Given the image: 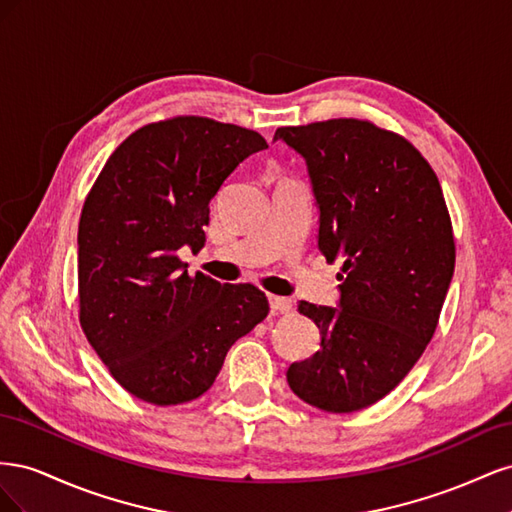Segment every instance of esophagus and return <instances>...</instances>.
Returning <instances> with one entry per match:
<instances>
[{"label":"esophagus","mask_w":512,"mask_h":512,"mask_svg":"<svg viewBox=\"0 0 512 512\" xmlns=\"http://www.w3.org/2000/svg\"><path fill=\"white\" fill-rule=\"evenodd\" d=\"M269 305H271V309H273L275 314H290L292 309H294V305H292L290 299H286V297H275V294H269Z\"/></svg>","instance_id":"1"}]
</instances>
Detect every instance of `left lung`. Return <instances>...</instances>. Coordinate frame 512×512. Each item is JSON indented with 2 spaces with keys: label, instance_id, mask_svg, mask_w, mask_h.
<instances>
[{
  "label": "left lung",
  "instance_id": "1",
  "mask_svg": "<svg viewBox=\"0 0 512 512\" xmlns=\"http://www.w3.org/2000/svg\"><path fill=\"white\" fill-rule=\"evenodd\" d=\"M301 153L320 209L318 247L337 273L339 307L301 301L320 350L292 363V393L324 412L376 404L421 359L455 271L440 181L412 143L365 119L277 128Z\"/></svg>",
  "mask_w": 512,
  "mask_h": 512
}]
</instances>
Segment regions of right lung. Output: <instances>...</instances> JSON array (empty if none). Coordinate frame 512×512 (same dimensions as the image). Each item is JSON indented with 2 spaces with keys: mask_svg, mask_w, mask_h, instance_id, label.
Listing matches in <instances>:
<instances>
[{
  "mask_svg": "<svg viewBox=\"0 0 512 512\" xmlns=\"http://www.w3.org/2000/svg\"><path fill=\"white\" fill-rule=\"evenodd\" d=\"M258 132L183 115L138 128L106 160L79 222V320L134 397L177 406L207 393L226 352L269 314L252 284L190 275L181 247L205 245L209 203Z\"/></svg>",
  "mask_w": 512,
  "mask_h": 512,
  "instance_id": "add662e5",
  "label": "right lung"
}]
</instances>
